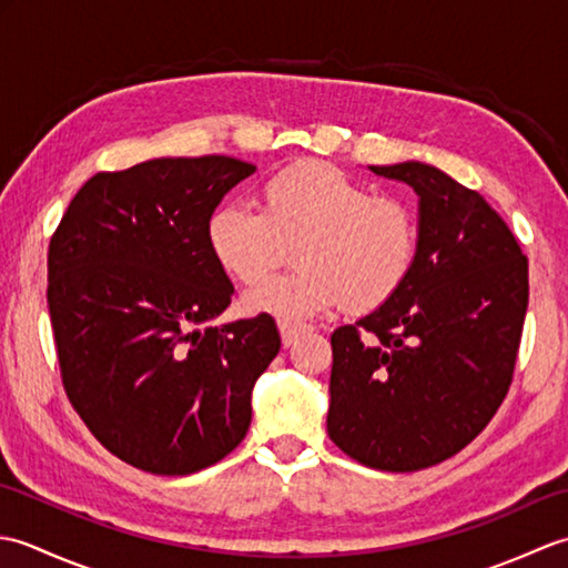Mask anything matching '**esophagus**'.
I'll use <instances>...</instances> for the list:
<instances>
[{
  "instance_id": "obj_1",
  "label": "esophagus",
  "mask_w": 568,
  "mask_h": 568,
  "mask_svg": "<svg viewBox=\"0 0 568 568\" xmlns=\"http://www.w3.org/2000/svg\"><path fill=\"white\" fill-rule=\"evenodd\" d=\"M277 329H281L283 346H293L300 334H305V324H293V322H277Z\"/></svg>"
}]
</instances>
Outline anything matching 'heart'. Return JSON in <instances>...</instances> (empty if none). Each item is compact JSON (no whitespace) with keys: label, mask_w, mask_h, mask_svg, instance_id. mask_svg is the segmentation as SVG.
Masks as SVG:
<instances>
[{"label":"heart","mask_w":568,"mask_h":568,"mask_svg":"<svg viewBox=\"0 0 568 568\" xmlns=\"http://www.w3.org/2000/svg\"><path fill=\"white\" fill-rule=\"evenodd\" d=\"M291 245L301 268L248 291L246 312L300 322L342 305L366 315L388 305L413 277L422 222L409 202L376 195L322 161L293 163L265 180L261 212L226 202L207 220L212 258L244 285L262 281Z\"/></svg>","instance_id":"1"}]
</instances>
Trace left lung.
I'll return each instance as SVG.
<instances>
[{"mask_svg": "<svg viewBox=\"0 0 568 568\" xmlns=\"http://www.w3.org/2000/svg\"><path fill=\"white\" fill-rule=\"evenodd\" d=\"M371 171L415 187L422 246L388 305L334 329L327 432L354 462L407 474L462 452L508 395L527 256L478 190L415 161Z\"/></svg>", "mask_w": 568, "mask_h": 568, "instance_id": "8db88e82", "label": "left lung"}]
</instances>
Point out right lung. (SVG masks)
I'll use <instances>...</instances> for the list:
<instances>
[{"label":"right lung","instance_id":"add662e5","mask_svg":"<svg viewBox=\"0 0 568 568\" xmlns=\"http://www.w3.org/2000/svg\"><path fill=\"white\" fill-rule=\"evenodd\" d=\"M256 165L229 155L102 171L48 244L60 381L106 452L155 476L232 454L251 388L281 352L271 315L212 327L234 285L207 246L216 204Z\"/></svg>","mask_w":568,"mask_h":568}]
</instances>
